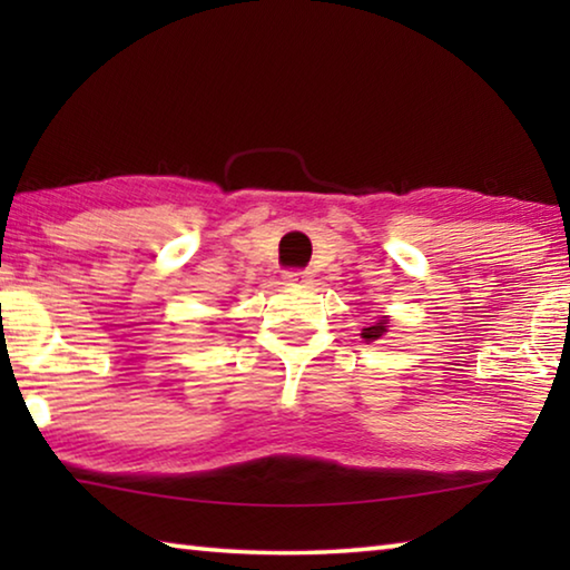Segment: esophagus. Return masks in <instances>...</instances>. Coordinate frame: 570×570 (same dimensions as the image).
Wrapping results in <instances>:
<instances>
[{
	"instance_id": "esophagus-1",
	"label": "esophagus",
	"mask_w": 570,
	"mask_h": 570,
	"mask_svg": "<svg viewBox=\"0 0 570 570\" xmlns=\"http://www.w3.org/2000/svg\"><path fill=\"white\" fill-rule=\"evenodd\" d=\"M284 278L288 284L306 286V284H312V272H304V268H292V272L284 274Z\"/></svg>"
}]
</instances>
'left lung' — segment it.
Here are the masks:
<instances>
[{
  "mask_svg": "<svg viewBox=\"0 0 570 570\" xmlns=\"http://www.w3.org/2000/svg\"><path fill=\"white\" fill-rule=\"evenodd\" d=\"M387 324H390L387 316H380V320L374 322V326H366V330H362V340H366V342L382 340V334H387Z\"/></svg>",
  "mask_w": 570,
  "mask_h": 570,
  "instance_id": "left-lung-1",
  "label": "left lung"
}]
</instances>
